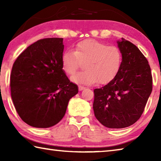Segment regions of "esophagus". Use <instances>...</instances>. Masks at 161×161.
Returning <instances> with one entry per match:
<instances>
[{"label":"esophagus","mask_w":161,"mask_h":161,"mask_svg":"<svg viewBox=\"0 0 161 161\" xmlns=\"http://www.w3.org/2000/svg\"><path fill=\"white\" fill-rule=\"evenodd\" d=\"M85 89V87H84V86H81V85L79 86V90H80V91L83 90V89Z\"/></svg>","instance_id":"1"}]
</instances>
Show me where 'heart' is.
<instances>
[{"label":"heart","instance_id":"obj_1","mask_svg":"<svg viewBox=\"0 0 161 161\" xmlns=\"http://www.w3.org/2000/svg\"><path fill=\"white\" fill-rule=\"evenodd\" d=\"M122 62V54L118 47L108 46L94 39L78 42L75 51H66L62 54V66L68 75H73L84 63L83 72L73 76V82L93 84L98 81L106 84L117 75Z\"/></svg>","mask_w":161,"mask_h":161}]
</instances>
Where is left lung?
Segmentation results:
<instances>
[{"mask_svg": "<svg viewBox=\"0 0 161 161\" xmlns=\"http://www.w3.org/2000/svg\"><path fill=\"white\" fill-rule=\"evenodd\" d=\"M117 45L122 54L118 73L107 84L94 90V115L110 129H122L136 123L152 92L151 67L142 53L124 38Z\"/></svg>", "mask_w": 161, "mask_h": 161, "instance_id": "obj_1", "label": "left lung"}]
</instances>
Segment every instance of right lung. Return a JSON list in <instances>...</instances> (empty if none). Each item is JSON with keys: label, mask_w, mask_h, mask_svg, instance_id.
Listing matches in <instances>:
<instances>
[{"label": "right lung", "mask_w": 161, "mask_h": 161, "mask_svg": "<svg viewBox=\"0 0 161 161\" xmlns=\"http://www.w3.org/2000/svg\"><path fill=\"white\" fill-rule=\"evenodd\" d=\"M63 38H45L27 47L16 59L10 75L11 98L21 119L35 128L56 125L66 113L78 86L62 66Z\"/></svg>", "instance_id": "1"}]
</instances>
